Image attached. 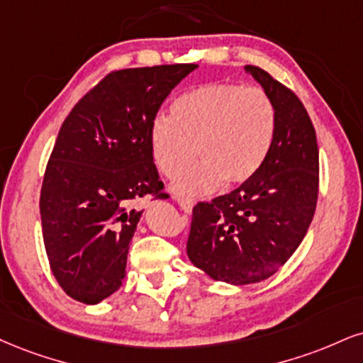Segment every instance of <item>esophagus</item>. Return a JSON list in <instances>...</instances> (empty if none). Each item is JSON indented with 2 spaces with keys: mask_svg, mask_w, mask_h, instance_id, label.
Returning a JSON list of instances; mask_svg holds the SVG:
<instances>
[{
  "mask_svg": "<svg viewBox=\"0 0 363 363\" xmlns=\"http://www.w3.org/2000/svg\"><path fill=\"white\" fill-rule=\"evenodd\" d=\"M177 204H179V206H181L182 211L189 215V213L193 211L194 201L193 199H187V198H177Z\"/></svg>",
  "mask_w": 363,
  "mask_h": 363,
  "instance_id": "1",
  "label": "esophagus"
}]
</instances>
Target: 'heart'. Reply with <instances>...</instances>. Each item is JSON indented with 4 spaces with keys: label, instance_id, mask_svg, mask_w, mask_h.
<instances>
[{
    "label": "heart",
    "instance_id": "1",
    "mask_svg": "<svg viewBox=\"0 0 363 363\" xmlns=\"http://www.w3.org/2000/svg\"><path fill=\"white\" fill-rule=\"evenodd\" d=\"M276 133V108L260 87L211 82L174 99L169 116L150 126L154 162L167 177L184 170L194 154L201 162L174 184L182 196L238 186L259 172Z\"/></svg>",
    "mask_w": 363,
    "mask_h": 363
}]
</instances>
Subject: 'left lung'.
<instances>
[{"mask_svg":"<svg viewBox=\"0 0 363 363\" xmlns=\"http://www.w3.org/2000/svg\"><path fill=\"white\" fill-rule=\"evenodd\" d=\"M276 108L267 159L250 181L193 209L187 257L215 281H265L306 237L318 201L320 154L306 108L264 69L245 65Z\"/></svg>","mask_w":363,"mask_h":363,"instance_id":"left-lung-1","label":"left lung"}]
</instances>
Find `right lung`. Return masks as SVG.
<instances>
[{
    "label": "right lung",
    "instance_id": "right-lung-1",
    "mask_svg": "<svg viewBox=\"0 0 363 363\" xmlns=\"http://www.w3.org/2000/svg\"><path fill=\"white\" fill-rule=\"evenodd\" d=\"M196 64L108 74L65 118L40 193L49 264L67 296L98 304L120 289L140 198H165L150 150L160 104Z\"/></svg>",
    "mask_w": 363,
    "mask_h": 363
}]
</instances>
